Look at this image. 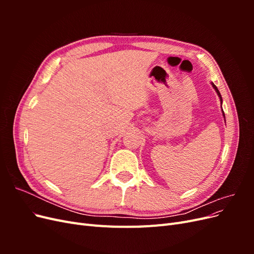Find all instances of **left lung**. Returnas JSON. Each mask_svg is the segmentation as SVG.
<instances>
[{"instance_id": "left-lung-1", "label": "left lung", "mask_w": 254, "mask_h": 254, "mask_svg": "<svg viewBox=\"0 0 254 254\" xmlns=\"http://www.w3.org/2000/svg\"><path fill=\"white\" fill-rule=\"evenodd\" d=\"M212 86H213V88L215 89V91H216L217 92V94H218V96H219V98H220V103L222 102V99H221V95H220V93H219V91H218V89H217V87L216 86H215V84L212 82ZM222 112H224V111H222ZM224 117H225V114H224Z\"/></svg>"}]
</instances>
